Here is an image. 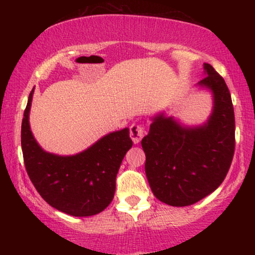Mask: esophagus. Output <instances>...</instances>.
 <instances>
[{
  "mask_svg": "<svg viewBox=\"0 0 255 255\" xmlns=\"http://www.w3.org/2000/svg\"><path fill=\"white\" fill-rule=\"evenodd\" d=\"M144 134H145V129L142 126H139V125L130 126V137L131 140H133L134 144H139V142L141 141Z\"/></svg>",
  "mask_w": 255,
  "mask_h": 255,
  "instance_id": "esophagus-1",
  "label": "esophagus"
}]
</instances>
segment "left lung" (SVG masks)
<instances>
[{"label":"left lung","instance_id":"obj_1","mask_svg":"<svg viewBox=\"0 0 255 255\" xmlns=\"http://www.w3.org/2000/svg\"><path fill=\"white\" fill-rule=\"evenodd\" d=\"M197 87L212 95V111L204 124L186 126L165 113L151 118L141 146L145 172L158 200L182 207L198 203L221 186L235 150V116L224 79L209 63Z\"/></svg>","mask_w":255,"mask_h":255}]
</instances>
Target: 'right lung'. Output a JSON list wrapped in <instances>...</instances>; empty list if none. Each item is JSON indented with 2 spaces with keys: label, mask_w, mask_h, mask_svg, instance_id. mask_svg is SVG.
<instances>
[{
  "label": "right lung",
  "mask_w": 255,
  "mask_h": 255,
  "mask_svg": "<svg viewBox=\"0 0 255 255\" xmlns=\"http://www.w3.org/2000/svg\"><path fill=\"white\" fill-rule=\"evenodd\" d=\"M33 92L34 87L21 125L22 154L30 180L40 197L58 211L74 217L97 215L115 194L116 175L133 145L129 128L111 131L79 153H50L40 147L30 127Z\"/></svg>",
  "instance_id": "1"
}]
</instances>
